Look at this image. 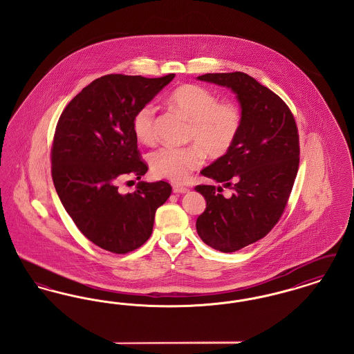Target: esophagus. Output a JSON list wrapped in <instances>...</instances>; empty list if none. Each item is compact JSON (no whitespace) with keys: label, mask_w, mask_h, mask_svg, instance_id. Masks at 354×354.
I'll return each mask as SVG.
<instances>
[{"label":"esophagus","mask_w":354,"mask_h":354,"mask_svg":"<svg viewBox=\"0 0 354 354\" xmlns=\"http://www.w3.org/2000/svg\"><path fill=\"white\" fill-rule=\"evenodd\" d=\"M172 191L175 194H185V192L189 191V188L188 187H183V185H172Z\"/></svg>","instance_id":"34e87169"}]
</instances>
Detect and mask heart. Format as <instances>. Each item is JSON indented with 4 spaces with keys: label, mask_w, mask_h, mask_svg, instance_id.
I'll use <instances>...</instances> for the list:
<instances>
[{
    "label": "heart",
    "mask_w": 354,
    "mask_h": 354,
    "mask_svg": "<svg viewBox=\"0 0 354 354\" xmlns=\"http://www.w3.org/2000/svg\"><path fill=\"white\" fill-rule=\"evenodd\" d=\"M167 102L189 122L187 139L196 145L163 146L150 155V166L156 176L183 183L192 171L202 166L204 152L216 159L231 151L241 130L243 114L237 104L219 103L211 90L199 84H182L174 88L167 95ZM155 115L156 109L151 103L135 111L131 126L138 140L153 142Z\"/></svg>",
    "instance_id": "b5f03b06"
}]
</instances>
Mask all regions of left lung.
<instances>
[{
  "label": "left lung",
  "mask_w": 354,
  "mask_h": 354,
  "mask_svg": "<svg viewBox=\"0 0 354 354\" xmlns=\"http://www.w3.org/2000/svg\"><path fill=\"white\" fill-rule=\"evenodd\" d=\"M199 81L225 86L240 103L243 124L234 147L202 169L221 185H196L207 207L196 220L203 241L220 252H235L263 239L280 220L295 183L300 146L292 111L279 95L245 73H214Z\"/></svg>",
  "instance_id": "left-lung-1"
}]
</instances>
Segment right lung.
Masks as SVG:
<instances>
[{"label":"right lung","mask_w":354,"mask_h":354,"mask_svg":"<svg viewBox=\"0 0 354 354\" xmlns=\"http://www.w3.org/2000/svg\"><path fill=\"white\" fill-rule=\"evenodd\" d=\"M174 77L103 75L82 88L58 119L51 147L55 191L78 230L109 252L122 254L143 245L156 209L171 195L163 180L139 182L133 194H120L118 183L147 172L131 122Z\"/></svg>","instance_id":"right-lung-1"}]
</instances>
